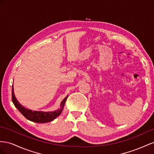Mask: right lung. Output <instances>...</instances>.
Masks as SVG:
<instances>
[{
	"label": "right lung",
	"instance_id": "right-lung-1",
	"mask_svg": "<svg viewBox=\"0 0 154 154\" xmlns=\"http://www.w3.org/2000/svg\"><path fill=\"white\" fill-rule=\"evenodd\" d=\"M68 95L62 100L60 108L54 112H42V111H32V109L26 108L23 105H21L19 102L16 99L14 94V86H12V102L14 104L15 106L18 109V110L23 114V115L27 119L38 123H45L49 122L54 120L56 117H57L60 114L62 113L63 109L66 100Z\"/></svg>",
	"mask_w": 154,
	"mask_h": 154
}]
</instances>
